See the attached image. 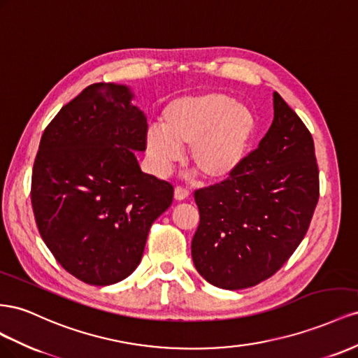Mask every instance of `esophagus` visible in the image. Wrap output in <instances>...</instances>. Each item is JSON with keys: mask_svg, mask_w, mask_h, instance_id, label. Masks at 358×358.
<instances>
[{"mask_svg": "<svg viewBox=\"0 0 358 358\" xmlns=\"http://www.w3.org/2000/svg\"><path fill=\"white\" fill-rule=\"evenodd\" d=\"M189 198V190H186L185 187H176L173 190V199L176 201H185Z\"/></svg>", "mask_w": 358, "mask_h": 358, "instance_id": "obj_1", "label": "esophagus"}]
</instances>
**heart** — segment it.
I'll return each mask as SVG.
<instances>
[{
  "instance_id": "obj_1",
  "label": "heart",
  "mask_w": 358,
  "mask_h": 358,
  "mask_svg": "<svg viewBox=\"0 0 358 358\" xmlns=\"http://www.w3.org/2000/svg\"><path fill=\"white\" fill-rule=\"evenodd\" d=\"M257 121L243 103L219 91H203L171 100L160 126L145 131V152L159 176H166L189 147V159L208 181L232 177L246 157Z\"/></svg>"
}]
</instances>
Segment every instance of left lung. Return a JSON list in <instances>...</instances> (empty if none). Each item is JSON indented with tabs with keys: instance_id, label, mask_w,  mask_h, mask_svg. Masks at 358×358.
<instances>
[{
	"instance_id": "1",
	"label": "left lung",
	"mask_w": 358,
	"mask_h": 358,
	"mask_svg": "<svg viewBox=\"0 0 358 358\" xmlns=\"http://www.w3.org/2000/svg\"><path fill=\"white\" fill-rule=\"evenodd\" d=\"M258 148L228 180L195 192L199 227L192 240L198 273L223 289L268 279L299 248L320 198L310 131L279 93Z\"/></svg>"
}]
</instances>
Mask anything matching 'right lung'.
<instances>
[{"mask_svg": "<svg viewBox=\"0 0 358 358\" xmlns=\"http://www.w3.org/2000/svg\"><path fill=\"white\" fill-rule=\"evenodd\" d=\"M134 97L127 85L87 87L43 131L33 168L40 236L64 270L97 287L136 270L173 196L169 182L141 171L148 126Z\"/></svg>", "mask_w": 358, "mask_h": 358, "instance_id": "1", "label": "right lung"}]
</instances>
